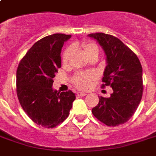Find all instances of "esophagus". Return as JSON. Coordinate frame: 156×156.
<instances>
[{"mask_svg": "<svg viewBox=\"0 0 156 156\" xmlns=\"http://www.w3.org/2000/svg\"><path fill=\"white\" fill-rule=\"evenodd\" d=\"M77 95H78V96H85V95H87V93L86 92H78L77 93Z\"/></svg>", "mask_w": 156, "mask_h": 156, "instance_id": "34e87169", "label": "esophagus"}]
</instances>
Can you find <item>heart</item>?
Returning <instances> with one entry per match:
<instances>
[{"label":"heart","mask_w":156,"mask_h":156,"mask_svg":"<svg viewBox=\"0 0 156 156\" xmlns=\"http://www.w3.org/2000/svg\"><path fill=\"white\" fill-rule=\"evenodd\" d=\"M83 51L87 56L90 58L93 55L99 53V48L95 43L90 41H84L81 44ZM72 48L71 47L66 48L61 55V61L66 64L69 61ZM97 76L94 72H78L75 73L72 78V83L76 87L80 90H87L91 87L92 83L96 79Z\"/></svg>","instance_id":"heart-1"}]
</instances>
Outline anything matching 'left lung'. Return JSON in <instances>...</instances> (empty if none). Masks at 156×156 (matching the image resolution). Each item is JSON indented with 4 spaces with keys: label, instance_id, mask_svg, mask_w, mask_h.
Segmentation results:
<instances>
[{
    "label": "left lung",
    "instance_id": "1",
    "mask_svg": "<svg viewBox=\"0 0 156 156\" xmlns=\"http://www.w3.org/2000/svg\"><path fill=\"white\" fill-rule=\"evenodd\" d=\"M97 40L107 56L102 87H112L108 98L100 96L93 115L108 126H117L132 117L142 100L143 68L138 56L118 38L104 33L88 35Z\"/></svg>",
    "mask_w": 156,
    "mask_h": 156
}]
</instances>
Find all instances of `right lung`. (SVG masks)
Wrapping results in <instances>:
<instances>
[{
	"label": "right lung",
	"instance_id": "1",
	"mask_svg": "<svg viewBox=\"0 0 156 156\" xmlns=\"http://www.w3.org/2000/svg\"><path fill=\"white\" fill-rule=\"evenodd\" d=\"M70 35L53 34L34 44L17 69V95L21 106L35 124L54 128L68 117L75 94L52 90L55 73L61 68V52Z\"/></svg>",
	"mask_w": 156,
	"mask_h": 156
}]
</instances>
